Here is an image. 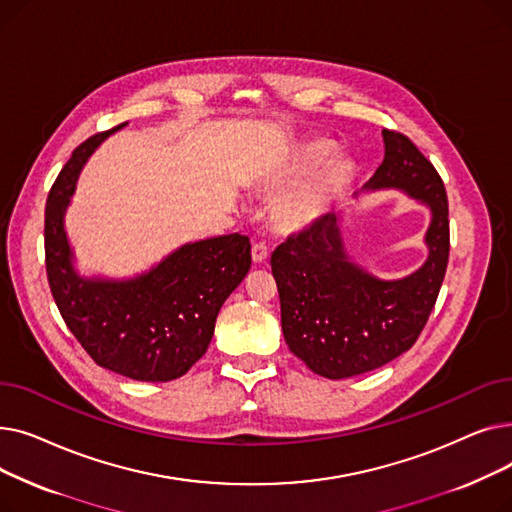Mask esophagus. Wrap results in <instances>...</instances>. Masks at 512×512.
Listing matches in <instances>:
<instances>
[{
    "label": "esophagus",
    "instance_id": "1",
    "mask_svg": "<svg viewBox=\"0 0 512 512\" xmlns=\"http://www.w3.org/2000/svg\"><path fill=\"white\" fill-rule=\"evenodd\" d=\"M251 257L255 263H263L267 259V245L265 242H255L253 249H251Z\"/></svg>",
    "mask_w": 512,
    "mask_h": 512
}]
</instances>
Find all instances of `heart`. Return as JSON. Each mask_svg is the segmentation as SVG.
<instances>
[{
  "instance_id": "b5f03b06",
  "label": "heart",
  "mask_w": 512,
  "mask_h": 512,
  "mask_svg": "<svg viewBox=\"0 0 512 512\" xmlns=\"http://www.w3.org/2000/svg\"><path fill=\"white\" fill-rule=\"evenodd\" d=\"M334 147L328 141H313L297 149L284 168L267 178L265 186L270 193H282L288 186L312 176L301 186L284 193L274 205V222L282 230H301L324 218L334 201L346 191L353 180L355 168L348 159H334L322 169L320 166L332 157ZM321 168L320 171L318 168ZM320 172L317 173L316 170Z\"/></svg>"
}]
</instances>
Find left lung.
<instances>
[{"label": "left lung", "mask_w": 512, "mask_h": 512, "mask_svg": "<svg viewBox=\"0 0 512 512\" xmlns=\"http://www.w3.org/2000/svg\"><path fill=\"white\" fill-rule=\"evenodd\" d=\"M384 161L365 191L398 188L432 211L427 259L407 278L380 280L348 257L340 215L328 213L272 253L282 332L290 353L330 380L378 369L407 353L432 313L446 274V188L405 134L384 130Z\"/></svg>", "instance_id": "1"}]
</instances>
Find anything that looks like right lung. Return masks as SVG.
<instances>
[{"mask_svg": "<svg viewBox=\"0 0 512 512\" xmlns=\"http://www.w3.org/2000/svg\"><path fill=\"white\" fill-rule=\"evenodd\" d=\"M122 126L78 145L51 186L45 205L47 280L66 326L99 367L137 382H170L205 355L215 317L249 272L251 242L238 232L188 242L128 280L80 276L64 213L85 161Z\"/></svg>", "mask_w": 512, "mask_h": 512, "instance_id": "right-lung-1", "label": "right lung"}]
</instances>
